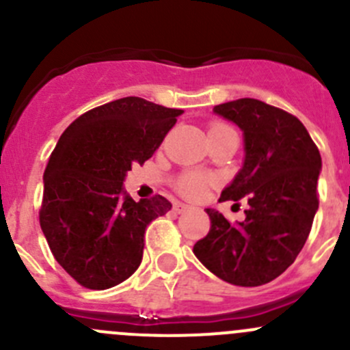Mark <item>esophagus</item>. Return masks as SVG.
Wrapping results in <instances>:
<instances>
[{"label": "esophagus", "mask_w": 350, "mask_h": 350, "mask_svg": "<svg viewBox=\"0 0 350 350\" xmlns=\"http://www.w3.org/2000/svg\"><path fill=\"white\" fill-rule=\"evenodd\" d=\"M174 208H176V211H178V213H185V211H188L191 206H189V204H186V203H179V201H176Z\"/></svg>", "instance_id": "esophagus-1"}]
</instances>
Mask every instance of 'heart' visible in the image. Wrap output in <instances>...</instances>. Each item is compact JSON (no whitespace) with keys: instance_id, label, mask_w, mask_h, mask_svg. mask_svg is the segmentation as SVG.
Here are the masks:
<instances>
[{"instance_id":"1","label":"heart","mask_w":350,"mask_h":350,"mask_svg":"<svg viewBox=\"0 0 350 350\" xmlns=\"http://www.w3.org/2000/svg\"><path fill=\"white\" fill-rule=\"evenodd\" d=\"M232 132V129L224 123H215L210 126V135H220V133ZM208 178L203 174H198V172H185L181 178L178 179V189L185 196L189 198H200L206 189Z\"/></svg>"}]
</instances>
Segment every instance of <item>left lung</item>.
<instances>
[{
  "mask_svg": "<svg viewBox=\"0 0 350 350\" xmlns=\"http://www.w3.org/2000/svg\"><path fill=\"white\" fill-rule=\"evenodd\" d=\"M217 115L243 132L245 159L218 201L247 196L245 220L232 225L206 208L210 232L193 252L215 276L235 286H260L283 274L305 245L319 210L322 157L291 113L254 98L221 103Z\"/></svg>",
  "mask_w": 350,
  "mask_h": 350,
  "instance_id": "left-lung-1",
  "label": "left lung"
}]
</instances>
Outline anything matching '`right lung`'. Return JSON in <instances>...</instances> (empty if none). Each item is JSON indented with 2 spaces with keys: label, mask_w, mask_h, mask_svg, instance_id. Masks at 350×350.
<instances>
[{
  "label": "right lung",
  "mask_w": 350,
  "mask_h": 350,
  "mask_svg": "<svg viewBox=\"0 0 350 350\" xmlns=\"http://www.w3.org/2000/svg\"><path fill=\"white\" fill-rule=\"evenodd\" d=\"M183 109L126 96L83 113L64 130L44 172L40 227L55 260L88 289H108L142 262L144 234L171 210L164 196L133 201L132 164L154 155Z\"/></svg>",
  "instance_id": "obj_1"
}]
</instances>
